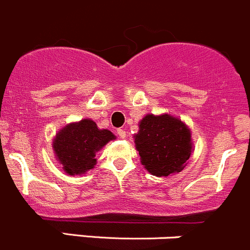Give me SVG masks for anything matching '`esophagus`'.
Listing matches in <instances>:
<instances>
[{
  "mask_svg": "<svg viewBox=\"0 0 250 250\" xmlns=\"http://www.w3.org/2000/svg\"><path fill=\"white\" fill-rule=\"evenodd\" d=\"M118 135H119L120 138H125L126 137V131L124 130V128H118Z\"/></svg>",
  "mask_w": 250,
  "mask_h": 250,
  "instance_id": "34e87169",
  "label": "esophagus"
}]
</instances>
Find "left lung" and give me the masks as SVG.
Instances as JSON below:
<instances>
[{"instance_id":"1","label":"left lung","mask_w":250,"mask_h":250,"mask_svg":"<svg viewBox=\"0 0 250 250\" xmlns=\"http://www.w3.org/2000/svg\"><path fill=\"white\" fill-rule=\"evenodd\" d=\"M133 136L141 163L154 176L180 172L192 153L191 130L170 114H147Z\"/></svg>"}]
</instances>
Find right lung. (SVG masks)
Wrapping results in <instances>:
<instances>
[{"label":"right lung","mask_w":250,"mask_h":250,"mask_svg":"<svg viewBox=\"0 0 250 250\" xmlns=\"http://www.w3.org/2000/svg\"><path fill=\"white\" fill-rule=\"evenodd\" d=\"M114 138L109 130H101L91 119H83L59 130L53 140V150L66 174L81 175L93 169L96 152Z\"/></svg>","instance_id":"obj_1"}]
</instances>
